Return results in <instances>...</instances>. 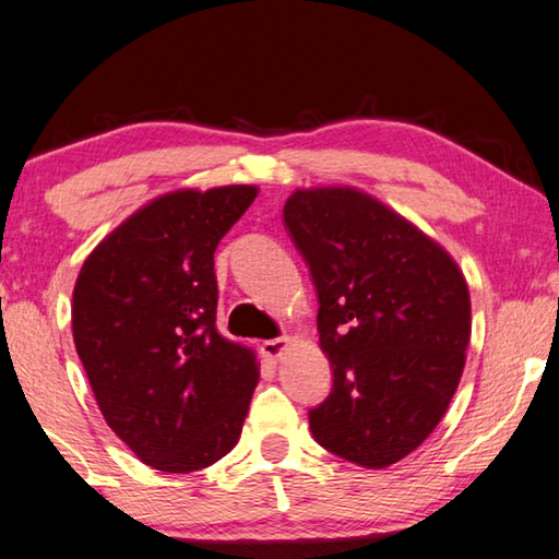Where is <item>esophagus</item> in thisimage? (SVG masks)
Here are the masks:
<instances>
[{
    "instance_id": "1",
    "label": "esophagus",
    "mask_w": 559,
    "mask_h": 559,
    "mask_svg": "<svg viewBox=\"0 0 559 559\" xmlns=\"http://www.w3.org/2000/svg\"><path fill=\"white\" fill-rule=\"evenodd\" d=\"M288 347H290V337L266 340V343H261V355L266 359H281Z\"/></svg>"
}]
</instances>
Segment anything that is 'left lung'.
Listing matches in <instances>:
<instances>
[{"instance_id":"8db88e82","label":"left lung","mask_w":559,"mask_h":559,"mask_svg":"<svg viewBox=\"0 0 559 559\" xmlns=\"http://www.w3.org/2000/svg\"><path fill=\"white\" fill-rule=\"evenodd\" d=\"M283 219L310 266L320 349L333 367L310 431L357 466H392L437 429L463 374V271L439 241L357 187L296 189Z\"/></svg>"}]
</instances>
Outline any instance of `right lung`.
Returning a JSON list of instances; mask_svg holds the SVG:
<instances>
[{"instance_id":"right-lung-1","label":"right lung","mask_w":559,"mask_h":559,"mask_svg":"<svg viewBox=\"0 0 559 559\" xmlns=\"http://www.w3.org/2000/svg\"><path fill=\"white\" fill-rule=\"evenodd\" d=\"M257 194L253 185L159 194L75 278L73 343L98 409L157 471L212 466L241 437L259 362L216 330L214 251Z\"/></svg>"}]
</instances>
